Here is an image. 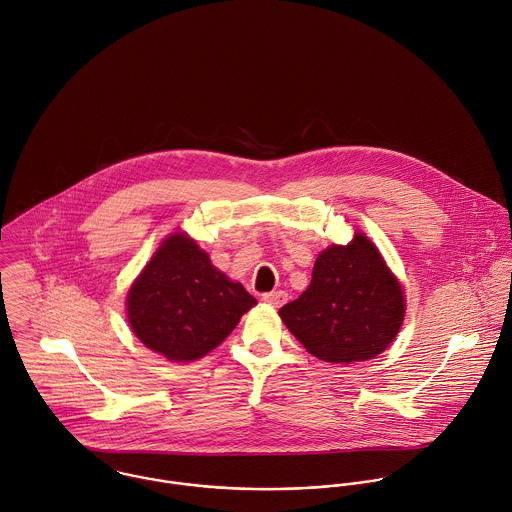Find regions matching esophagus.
Listing matches in <instances>:
<instances>
[{
  "mask_svg": "<svg viewBox=\"0 0 512 512\" xmlns=\"http://www.w3.org/2000/svg\"><path fill=\"white\" fill-rule=\"evenodd\" d=\"M287 299H289V295L285 291H273V293L263 295V301L275 308L283 307L287 303Z\"/></svg>",
  "mask_w": 512,
  "mask_h": 512,
  "instance_id": "esophagus-1",
  "label": "esophagus"
}]
</instances>
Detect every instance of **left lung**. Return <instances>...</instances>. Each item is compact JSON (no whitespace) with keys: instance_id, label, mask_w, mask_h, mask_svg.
Returning <instances> with one entry per match:
<instances>
[{"instance_id":"obj_1","label":"left lung","mask_w":512,"mask_h":512,"mask_svg":"<svg viewBox=\"0 0 512 512\" xmlns=\"http://www.w3.org/2000/svg\"><path fill=\"white\" fill-rule=\"evenodd\" d=\"M279 314L312 356L354 364L394 342L406 299L376 245L356 233L348 245H330L316 257L307 291Z\"/></svg>"}]
</instances>
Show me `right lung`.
Segmentation results:
<instances>
[{
  "instance_id": "add662e5",
  "label": "right lung",
  "mask_w": 512,
  "mask_h": 512,
  "mask_svg": "<svg viewBox=\"0 0 512 512\" xmlns=\"http://www.w3.org/2000/svg\"><path fill=\"white\" fill-rule=\"evenodd\" d=\"M255 305L186 233L162 241L126 297L132 332L172 362H192L217 348Z\"/></svg>"
}]
</instances>
